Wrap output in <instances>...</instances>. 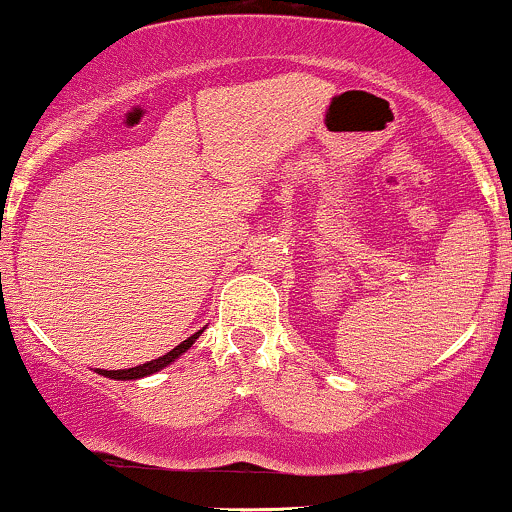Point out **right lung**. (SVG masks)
<instances>
[{
    "label": "right lung",
    "mask_w": 512,
    "mask_h": 512,
    "mask_svg": "<svg viewBox=\"0 0 512 512\" xmlns=\"http://www.w3.org/2000/svg\"><path fill=\"white\" fill-rule=\"evenodd\" d=\"M203 331H205V326H203V329H200V331H195L193 336H188L186 341H181L176 348H171L169 353L162 355V358L149 360V363H145V365L130 367V370H96V372H99V375H103V377H111V380H120V382H125V380H142V377L154 375V372L164 370L166 365H171V363H174V360H179L181 355L186 353V350L193 346L195 338H198Z\"/></svg>",
    "instance_id": "right-lung-1"
}]
</instances>
